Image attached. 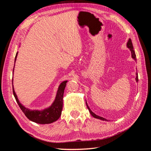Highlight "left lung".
I'll return each mask as SVG.
<instances>
[{"instance_id":"1","label":"left lung","mask_w":151,"mask_h":151,"mask_svg":"<svg viewBox=\"0 0 151 151\" xmlns=\"http://www.w3.org/2000/svg\"><path fill=\"white\" fill-rule=\"evenodd\" d=\"M127 47L128 48H129V50H130L131 52V56H132V58L134 59V60L137 61V59H136V55H135V51L134 50V47H133V45H132V40L130 39L129 40V41H128V42L127 43ZM135 80H136V82L137 83H138L139 81V79H138V74L137 72H136V77H135ZM86 105H87V107H88L89 111V113L91 115H92L94 118H98V119H100L101 120H103V121H108V120H106V118H103L101 116H98L96 115L95 113H94L91 110L90 108L89 107V106L88 105V103H87V102L86 101Z\"/></svg>"}]
</instances>
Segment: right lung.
<instances>
[{"mask_svg":"<svg viewBox=\"0 0 151 151\" xmlns=\"http://www.w3.org/2000/svg\"><path fill=\"white\" fill-rule=\"evenodd\" d=\"M17 54L18 52H17L16 55L14 60L15 62L16 61ZM14 70V66L13 72ZM67 82V81H65L62 82L60 84V86H58L55 99L54 101L51 104V106L43 109V110L30 109L25 107L24 105H22L20 103L15 93L14 89L12 79L13 94L14 96L17 103L19 105V106L20 107L22 111L24 113L26 116L28 118L29 120L35 122L36 123H39V124H49V123H52L54 122L57 121L61 116L63 108V93H64V89L65 88L66 84Z\"/></svg>","mask_w":151,"mask_h":151,"instance_id":"obj_1","label":"right lung"}]
</instances>
